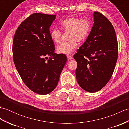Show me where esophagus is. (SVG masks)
Instances as JSON below:
<instances>
[{
  "instance_id": "1",
  "label": "esophagus",
  "mask_w": 129,
  "mask_h": 129,
  "mask_svg": "<svg viewBox=\"0 0 129 129\" xmlns=\"http://www.w3.org/2000/svg\"><path fill=\"white\" fill-rule=\"evenodd\" d=\"M67 58H68V60L73 59V57H72V56L69 55H67Z\"/></svg>"
}]
</instances>
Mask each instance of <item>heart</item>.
<instances>
[{
    "mask_svg": "<svg viewBox=\"0 0 129 129\" xmlns=\"http://www.w3.org/2000/svg\"><path fill=\"white\" fill-rule=\"evenodd\" d=\"M63 31L69 33V41L62 43L57 46L56 50L59 54H70L77 48L78 42H83L86 39L91 29V22L86 17L81 19L70 17L63 20L61 24ZM50 37L55 43H59L61 40V32L57 29H53L50 32Z\"/></svg>",
    "mask_w": 129,
    "mask_h": 129,
    "instance_id": "heart-1",
    "label": "heart"
}]
</instances>
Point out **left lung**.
<instances>
[{"instance_id": "8db88e82", "label": "left lung", "mask_w": 129, "mask_h": 129, "mask_svg": "<svg viewBox=\"0 0 129 129\" xmlns=\"http://www.w3.org/2000/svg\"><path fill=\"white\" fill-rule=\"evenodd\" d=\"M94 25L85 42L74 58L77 62L76 78L79 85L89 92L104 87L111 77L118 56V45L114 27L105 16L94 14Z\"/></svg>"}]
</instances>
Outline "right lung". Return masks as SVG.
<instances>
[{
	"mask_svg": "<svg viewBox=\"0 0 129 129\" xmlns=\"http://www.w3.org/2000/svg\"><path fill=\"white\" fill-rule=\"evenodd\" d=\"M55 18V15L33 14L20 24L14 37L15 66L26 85L39 95L55 89L67 62L65 54L54 53L49 29Z\"/></svg>",
	"mask_w": 129,
	"mask_h": 129,
	"instance_id": "1",
	"label": "right lung"
}]
</instances>
